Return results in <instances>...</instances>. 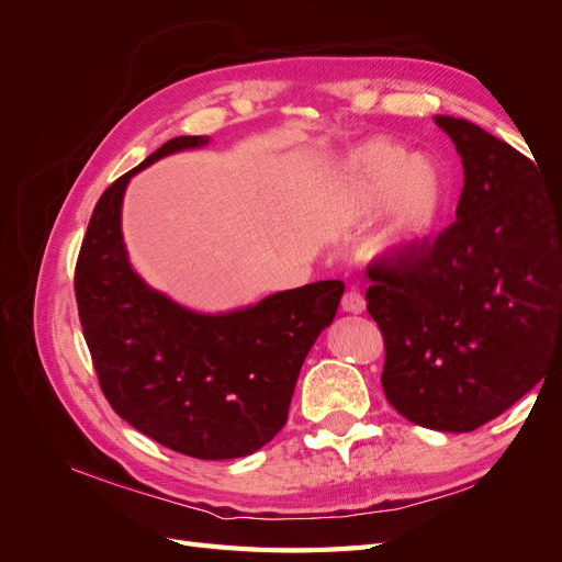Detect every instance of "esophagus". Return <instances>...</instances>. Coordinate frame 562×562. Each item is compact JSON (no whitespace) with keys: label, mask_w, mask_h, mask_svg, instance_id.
Instances as JSON below:
<instances>
[{"label":"esophagus","mask_w":562,"mask_h":562,"mask_svg":"<svg viewBox=\"0 0 562 562\" xmlns=\"http://www.w3.org/2000/svg\"><path fill=\"white\" fill-rule=\"evenodd\" d=\"M339 307H342V312H349V314H361L366 310V300H363L361 293L347 291L342 295V302H339Z\"/></svg>","instance_id":"34e87169"}]
</instances>
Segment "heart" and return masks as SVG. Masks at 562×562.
Here are the masks:
<instances>
[{
  "instance_id": "b5f03b06",
  "label": "heart",
  "mask_w": 562,
  "mask_h": 562,
  "mask_svg": "<svg viewBox=\"0 0 562 562\" xmlns=\"http://www.w3.org/2000/svg\"><path fill=\"white\" fill-rule=\"evenodd\" d=\"M333 201L345 220H375L386 213L375 255L398 262L415 258L438 239L450 190L434 159L378 135L351 147L339 161Z\"/></svg>"
}]
</instances>
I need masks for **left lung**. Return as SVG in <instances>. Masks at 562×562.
Segmentation results:
<instances>
[{
	"instance_id": "8db88e82",
	"label": "left lung",
	"mask_w": 562,
	"mask_h": 562,
	"mask_svg": "<svg viewBox=\"0 0 562 562\" xmlns=\"http://www.w3.org/2000/svg\"><path fill=\"white\" fill-rule=\"evenodd\" d=\"M462 157L457 220L415 258L370 269L386 401L464 434L522 398L562 347V192L481 126L434 116Z\"/></svg>"
}]
</instances>
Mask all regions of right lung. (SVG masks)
<instances>
[{"mask_svg":"<svg viewBox=\"0 0 562 562\" xmlns=\"http://www.w3.org/2000/svg\"><path fill=\"white\" fill-rule=\"evenodd\" d=\"M209 145L168 140L98 199L79 250L75 295L100 389L133 429L196 459L246 457L288 419L300 368L345 293L316 281L225 314H201L155 291L131 267L122 203L135 173Z\"/></svg>","mask_w":562,"mask_h":562,"instance_id":"obj_1","label":"right lung"}]
</instances>
